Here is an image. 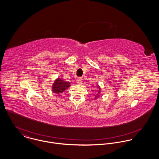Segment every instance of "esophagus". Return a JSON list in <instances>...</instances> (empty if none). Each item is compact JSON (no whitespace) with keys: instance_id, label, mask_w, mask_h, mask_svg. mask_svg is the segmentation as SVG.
Returning <instances> with one entry per match:
<instances>
[{"instance_id":"obj_1","label":"esophagus","mask_w":159,"mask_h":159,"mask_svg":"<svg viewBox=\"0 0 159 159\" xmlns=\"http://www.w3.org/2000/svg\"><path fill=\"white\" fill-rule=\"evenodd\" d=\"M76 83L78 84H81L83 83V80L81 78H78L76 80Z\"/></svg>"}]
</instances>
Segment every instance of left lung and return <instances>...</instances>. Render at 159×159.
<instances>
[{
  "label": "left lung",
  "mask_w": 159,
  "mask_h": 159,
  "mask_svg": "<svg viewBox=\"0 0 159 159\" xmlns=\"http://www.w3.org/2000/svg\"><path fill=\"white\" fill-rule=\"evenodd\" d=\"M97 90H96V92H97V93L95 94V97H94V99L95 100H97L99 97H100V92H101V90H102V89H101V88L99 86V85H98V84H97Z\"/></svg>",
  "instance_id": "obj_1"
}]
</instances>
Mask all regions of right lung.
<instances>
[{
    "mask_svg": "<svg viewBox=\"0 0 159 159\" xmlns=\"http://www.w3.org/2000/svg\"><path fill=\"white\" fill-rule=\"evenodd\" d=\"M70 86L71 84L69 82L66 81L61 78H57L53 82L51 89L53 93L59 94L64 93V92L67 90Z\"/></svg>",
    "mask_w": 159,
    "mask_h": 159,
    "instance_id": "1",
    "label": "right lung"
}]
</instances>
